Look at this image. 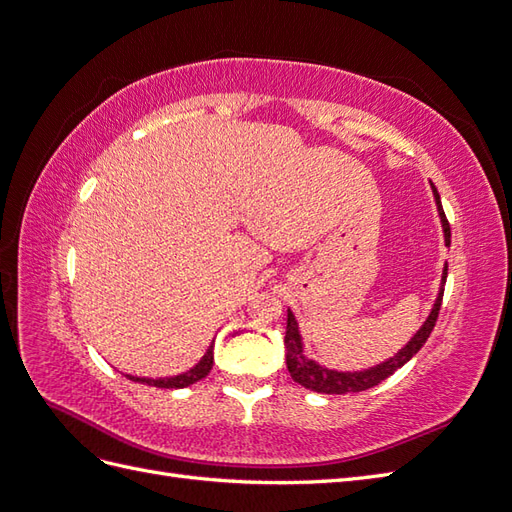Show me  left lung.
Returning <instances> with one entry per match:
<instances>
[{
	"label": "left lung",
	"mask_w": 512,
	"mask_h": 512,
	"mask_svg": "<svg viewBox=\"0 0 512 512\" xmlns=\"http://www.w3.org/2000/svg\"><path fill=\"white\" fill-rule=\"evenodd\" d=\"M431 190H433V198H436V207H438V213H440L444 241L448 245V243H451V226H448V222H446L442 200H440V194H438L436 185H433V183H431ZM446 271H448V267L444 265L438 297H436V301H433V307H431L429 316L425 318V322L410 337V342L401 350H397L393 356H389V359H384L378 365L367 367V369H356V371L329 369V367L320 365L318 361L309 359V356H305V350H303L305 346H303V335H301V329H299V322H297V318H294L292 309H288L284 344H286V365H288L292 380L299 382L301 386H305V389H309V391H316V393L346 395V393L367 391V389H371V386L380 384L384 378L393 376L399 367H404L412 359V356L423 348L429 333L433 331V324H436V320H438V312H440V305H442Z\"/></svg>",
	"instance_id": "1"
}]
</instances>
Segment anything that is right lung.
Listing matches in <instances>:
<instances>
[{"instance_id": "obj_1", "label": "right lung", "mask_w": 512, "mask_h": 512, "mask_svg": "<svg viewBox=\"0 0 512 512\" xmlns=\"http://www.w3.org/2000/svg\"><path fill=\"white\" fill-rule=\"evenodd\" d=\"M213 346H215V339H211V344H209L207 352L203 354V359H200L194 367H190L188 371H183V374L164 376V378H145V376L126 374V378H130L134 382L147 384V386H156V389H185V386L203 380L211 371V367H213Z\"/></svg>"}]
</instances>
